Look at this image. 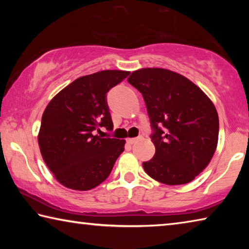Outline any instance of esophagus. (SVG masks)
<instances>
[{
	"label": "esophagus",
	"mask_w": 249,
	"mask_h": 249,
	"mask_svg": "<svg viewBox=\"0 0 249 249\" xmlns=\"http://www.w3.org/2000/svg\"><path fill=\"white\" fill-rule=\"evenodd\" d=\"M141 140V137H137V138H127V142L128 144H130V145H133V144H135V142H136L137 141H140Z\"/></svg>",
	"instance_id": "obj_1"
}]
</instances>
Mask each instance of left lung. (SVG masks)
<instances>
[{
  "instance_id": "left-lung-1",
  "label": "left lung",
  "mask_w": 249,
  "mask_h": 249,
  "mask_svg": "<svg viewBox=\"0 0 249 249\" xmlns=\"http://www.w3.org/2000/svg\"><path fill=\"white\" fill-rule=\"evenodd\" d=\"M127 81L146 103L156 153L142 162L159 182L178 185L196 178L209 165L218 140V115L199 87L174 71L144 68Z\"/></svg>"
}]
</instances>
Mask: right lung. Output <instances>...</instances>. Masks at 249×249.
Here are the masks:
<instances>
[{
    "label": "right lung",
    "instance_id": "obj_1",
    "mask_svg": "<svg viewBox=\"0 0 249 249\" xmlns=\"http://www.w3.org/2000/svg\"><path fill=\"white\" fill-rule=\"evenodd\" d=\"M128 71L103 70L75 79L50 101L38 134L46 165L72 190L87 191L107 178L124 151V140L98 135L113 129L107 93Z\"/></svg>",
    "mask_w": 249,
    "mask_h": 249
}]
</instances>
